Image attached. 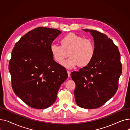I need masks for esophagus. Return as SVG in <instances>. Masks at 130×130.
Segmentation results:
<instances>
[{
  "mask_svg": "<svg viewBox=\"0 0 130 130\" xmlns=\"http://www.w3.org/2000/svg\"><path fill=\"white\" fill-rule=\"evenodd\" d=\"M67 74H68V76H69V77H70L71 76V72L70 71H67Z\"/></svg>",
  "mask_w": 130,
  "mask_h": 130,
  "instance_id": "34e87169",
  "label": "esophagus"
}]
</instances>
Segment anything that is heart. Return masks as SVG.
<instances>
[{
    "label": "heart",
    "instance_id": "b5f03b06",
    "mask_svg": "<svg viewBox=\"0 0 130 130\" xmlns=\"http://www.w3.org/2000/svg\"><path fill=\"white\" fill-rule=\"evenodd\" d=\"M61 46L52 44L50 51L54 59L57 63L62 62L68 56L70 58L61 63L67 69L78 65L84 67L89 64L95 54V47L92 41L74 33L67 34L60 40Z\"/></svg>",
    "mask_w": 130,
    "mask_h": 130
}]
</instances>
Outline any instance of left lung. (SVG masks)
Instances as JSON below:
<instances>
[{
    "instance_id": "left-lung-1",
    "label": "left lung",
    "mask_w": 130,
    "mask_h": 130,
    "mask_svg": "<svg viewBox=\"0 0 130 130\" xmlns=\"http://www.w3.org/2000/svg\"><path fill=\"white\" fill-rule=\"evenodd\" d=\"M93 37L95 54L91 62L71 76L75 83L74 96L80 107L96 108L105 104L117 92L122 70L120 54L113 40L105 34L83 29Z\"/></svg>"
}]
</instances>
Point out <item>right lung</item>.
<instances>
[{"label": "right lung", "instance_id": "obj_1", "mask_svg": "<svg viewBox=\"0 0 130 130\" xmlns=\"http://www.w3.org/2000/svg\"><path fill=\"white\" fill-rule=\"evenodd\" d=\"M61 31L38 27L26 34L11 53L9 71L15 94L29 106L44 109L56 101L67 78L65 68L53 59L50 46Z\"/></svg>", "mask_w": 130, "mask_h": 130}]
</instances>
